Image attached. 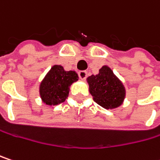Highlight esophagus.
<instances>
[{"instance_id":"1","label":"esophagus","mask_w":160,"mask_h":160,"mask_svg":"<svg viewBox=\"0 0 160 160\" xmlns=\"http://www.w3.org/2000/svg\"><path fill=\"white\" fill-rule=\"evenodd\" d=\"M79 77H80V80H86V78H87V71H84V70L80 71V72H79Z\"/></svg>"}]
</instances>
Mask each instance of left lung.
Here are the masks:
<instances>
[{
    "label": "left lung",
    "instance_id": "8db88e82",
    "mask_svg": "<svg viewBox=\"0 0 160 160\" xmlns=\"http://www.w3.org/2000/svg\"><path fill=\"white\" fill-rule=\"evenodd\" d=\"M90 93L93 101L104 109H114L122 105L125 89L108 66H102L97 75L87 78Z\"/></svg>",
    "mask_w": 160,
    "mask_h": 160
}]
</instances>
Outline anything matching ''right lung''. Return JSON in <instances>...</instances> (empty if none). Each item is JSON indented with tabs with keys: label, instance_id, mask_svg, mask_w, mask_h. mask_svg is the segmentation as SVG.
Segmentation results:
<instances>
[{
	"label": "right lung",
	"instance_id": "add662e5",
	"mask_svg": "<svg viewBox=\"0 0 160 160\" xmlns=\"http://www.w3.org/2000/svg\"><path fill=\"white\" fill-rule=\"evenodd\" d=\"M79 80L78 74L66 71L60 65H54L40 83L39 94L47 105H58L64 102L68 96L70 85Z\"/></svg>",
	"mask_w": 160,
	"mask_h": 160
}]
</instances>
